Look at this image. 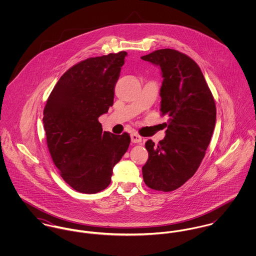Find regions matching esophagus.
Wrapping results in <instances>:
<instances>
[{"instance_id": "esophagus-1", "label": "esophagus", "mask_w": 256, "mask_h": 256, "mask_svg": "<svg viewBox=\"0 0 256 256\" xmlns=\"http://www.w3.org/2000/svg\"><path fill=\"white\" fill-rule=\"evenodd\" d=\"M130 137H131L132 143H141V142H142L141 136H139L137 133H132V134L130 135Z\"/></svg>"}]
</instances>
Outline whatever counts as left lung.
<instances>
[{"instance_id": "1", "label": "left lung", "mask_w": 256, "mask_h": 256, "mask_svg": "<svg viewBox=\"0 0 256 256\" xmlns=\"http://www.w3.org/2000/svg\"><path fill=\"white\" fill-rule=\"evenodd\" d=\"M142 60L162 70L160 114L168 118L166 137L158 145L146 142L148 158L143 178L152 189H178L198 170L216 123V104L201 72L190 57L174 49H160Z\"/></svg>"}]
</instances>
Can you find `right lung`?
Masks as SVG:
<instances>
[{"label":"right lung","instance_id":"obj_1","mask_svg":"<svg viewBox=\"0 0 256 256\" xmlns=\"http://www.w3.org/2000/svg\"><path fill=\"white\" fill-rule=\"evenodd\" d=\"M127 52L86 59L59 78L43 111L46 142L62 178L76 191L98 193L127 152L128 133L102 132L98 117L113 106Z\"/></svg>","mask_w":256,"mask_h":256}]
</instances>
